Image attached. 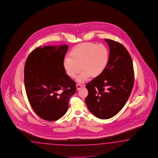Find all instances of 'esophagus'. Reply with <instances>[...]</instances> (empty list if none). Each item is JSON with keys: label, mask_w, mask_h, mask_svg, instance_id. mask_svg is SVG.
Returning a JSON list of instances; mask_svg holds the SVG:
<instances>
[{"label": "esophagus", "mask_w": 158, "mask_h": 158, "mask_svg": "<svg viewBox=\"0 0 158 158\" xmlns=\"http://www.w3.org/2000/svg\"><path fill=\"white\" fill-rule=\"evenodd\" d=\"M83 86H84V85H82V84H78L77 86H76V88H77V90H80V89H81V88H82Z\"/></svg>", "instance_id": "obj_1"}]
</instances>
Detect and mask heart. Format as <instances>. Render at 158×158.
Listing matches in <instances>:
<instances>
[{
	"instance_id": "heart-1",
	"label": "heart",
	"mask_w": 158,
	"mask_h": 158,
	"mask_svg": "<svg viewBox=\"0 0 158 158\" xmlns=\"http://www.w3.org/2000/svg\"><path fill=\"white\" fill-rule=\"evenodd\" d=\"M70 57H66L63 66L69 77L77 78L79 82H84L90 76L96 77L102 73L109 61V52L105 45L85 42L77 45L70 52Z\"/></svg>"
}]
</instances>
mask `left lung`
<instances>
[{"mask_svg":"<svg viewBox=\"0 0 158 158\" xmlns=\"http://www.w3.org/2000/svg\"><path fill=\"white\" fill-rule=\"evenodd\" d=\"M105 41L109 48L108 64L100 76L86 85V105L94 116L101 119L110 118L120 111L134 84L133 63L127 50L117 42Z\"/></svg>","mask_w":158,"mask_h":158,"instance_id":"left-lung-1","label":"left lung"}]
</instances>
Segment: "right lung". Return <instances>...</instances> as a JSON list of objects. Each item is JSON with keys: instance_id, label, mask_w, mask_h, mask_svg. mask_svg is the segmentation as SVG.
I'll return each instance as SVG.
<instances>
[{"instance_id": "add662e5", "label": "right lung", "mask_w": 158, "mask_h": 158, "mask_svg": "<svg viewBox=\"0 0 158 158\" xmlns=\"http://www.w3.org/2000/svg\"><path fill=\"white\" fill-rule=\"evenodd\" d=\"M66 45L38 47L29 54L24 70L28 101L36 114L54 122L66 113L76 82L66 74L63 63Z\"/></svg>"}]
</instances>
